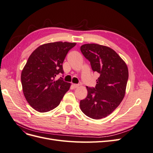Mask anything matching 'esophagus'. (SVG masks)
<instances>
[{
	"label": "esophagus",
	"mask_w": 153,
	"mask_h": 153,
	"mask_svg": "<svg viewBox=\"0 0 153 153\" xmlns=\"http://www.w3.org/2000/svg\"><path fill=\"white\" fill-rule=\"evenodd\" d=\"M72 86H73V88H78V86H79V85L78 84H72Z\"/></svg>",
	"instance_id": "obj_1"
}]
</instances>
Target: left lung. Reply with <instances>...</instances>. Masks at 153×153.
<instances>
[{
  "label": "left lung",
  "instance_id": "obj_1",
  "mask_svg": "<svg viewBox=\"0 0 153 153\" xmlns=\"http://www.w3.org/2000/svg\"><path fill=\"white\" fill-rule=\"evenodd\" d=\"M80 50L89 60L92 71L100 74L94 88L86 87L87 96L80 101V109L92 119H102L112 113L123 100L128 69L121 57L106 46L85 44Z\"/></svg>",
  "mask_w": 153,
  "mask_h": 153
}]
</instances>
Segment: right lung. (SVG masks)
Returning <instances> with one entry per match:
<instances>
[{"instance_id":"1","label":"right lung","mask_w":153,"mask_h":153,"mask_svg":"<svg viewBox=\"0 0 153 153\" xmlns=\"http://www.w3.org/2000/svg\"><path fill=\"white\" fill-rule=\"evenodd\" d=\"M75 43L58 42L39 46L31 53L21 74L23 92L27 102L39 112L56 108L71 84L64 82L62 63Z\"/></svg>"}]
</instances>
